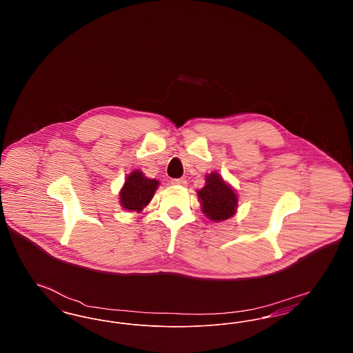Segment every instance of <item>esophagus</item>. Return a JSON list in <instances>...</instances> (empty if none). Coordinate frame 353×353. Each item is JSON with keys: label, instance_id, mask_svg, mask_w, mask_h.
Here are the masks:
<instances>
[{"label": "esophagus", "instance_id": "1", "mask_svg": "<svg viewBox=\"0 0 353 353\" xmlns=\"http://www.w3.org/2000/svg\"><path fill=\"white\" fill-rule=\"evenodd\" d=\"M170 183L173 185H179V186H185L186 180L185 179H173Z\"/></svg>", "mask_w": 353, "mask_h": 353}]
</instances>
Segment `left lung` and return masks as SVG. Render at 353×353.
Instances as JSON below:
<instances>
[{"label":"left lung","mask_w":353,"mask_h":353,"mask_svg":"<svg viewBox=\"0 0 353 353\" xmlns=\"http://www.w3.org/2000/svg\"><path fill=\"white\" fill-rule=\"evenodd\" d=\"M205 180L206 184L197 192L205 216L214 222L233 217L238 205L234 189L216 172L208 174Z\"/></svg>","instance_id":"left-lung-1"}]
</instances>
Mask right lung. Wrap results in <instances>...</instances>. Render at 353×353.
<instances>
[{
  "label": "right lung",
  "mask_w": 353,
  "mask_h": 353,
  "mask_svg": "<svg viewBox=\"0 0 353 353\" xmlns=\"http://www.w3.org/2000/svg\"><path fill=\"white\" fill-rule=\"evenodd\" d=\"M159 186V181L148 179L136 169L128 174L120 190V205L123 209L140 213L150 202Z\"/></svg>",
  "instance_id": "add662e5"
}]
</instances>
